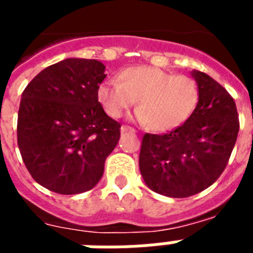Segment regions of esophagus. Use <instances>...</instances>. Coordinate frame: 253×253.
Segmentation results:
<instances>
[{"label": "esophagus", "mask_w": 253, "mask_h": 253, "mask_svg": "<svg viewBox=\"0 0 253 253\" xmlns=\"http://www.w3.org/2000/svg\"><path fill=\"white\" fill-rule=\"evenodd\" d=\"M121 132H135V130L130 126H126V125H123L121 127Z\"/></svg>", "instance_id": "obj_1"}]
</instances>
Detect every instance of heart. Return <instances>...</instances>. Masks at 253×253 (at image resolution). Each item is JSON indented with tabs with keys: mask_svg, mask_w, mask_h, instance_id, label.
Masks as SVG:
<instances>
[{
	"mask_svg": "<svg viewBox=\"0 0 253 253\" xmlns=\"http://www.w3.org/2000/svg\"><path fill=\"white\" fill-rule=\"evenodd\" d=\"M96 98L111 118H121L134 106L136 117L153 131L182 126L200 103V87L188 75H173L149 65L122 69L117 82L100 84Z\"/></svg>",
	"mask_w": 253,
	"mask_h": 253,
	"instance_id": "heart-1",
	"label": "heart"
}]
</instances>
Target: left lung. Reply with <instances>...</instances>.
<instances>
[{
	"label": "left lung",
	"instance_id": "left-lung-1",
	"mask_svg": "<svg viewBox=\"0 0 253 253\" xmlns=\"http://www.w3.org/2000/svg\"><path fill=\"white\" fill-rule=\"evenodd\" d=\"M200 103L192 118L168 134H145L139 170L146 185L166 197L184 198L217 181L239 134L236 103L221 84L193 71Z\"/></svg>",
	"mask_w": 253,
	"mask_h": 253
}]
</instances>
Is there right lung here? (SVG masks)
Instances as JSON below:
<instances>
[{
    "mask_svg": "<svg viewBox=\"0 0 253 253\" xmlns=\"http://www.w3.org/2000/svg\"><path fill=\"white\" fill-rule=\"evenodd\" d=\"M98 60L65 59L42 69L21 95L17 143L37 184L59 194L91 190L121 138V123L96 98Z\"/></svg>",
    "mask_w": 253,
    "mask_h": 253,
    "instance_id": "right-lung-1",
    "label": "right lung"
}]
</instances>
